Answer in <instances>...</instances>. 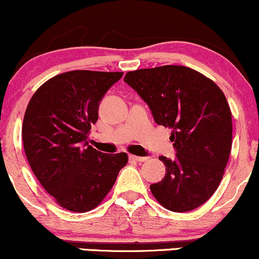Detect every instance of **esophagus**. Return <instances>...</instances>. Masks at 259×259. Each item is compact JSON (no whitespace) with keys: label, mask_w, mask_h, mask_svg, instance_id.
I'll use <instances>...</instances> for the list:
<instances>
[{"label":"esophagus","mask_w":259,"mask_h":259,"mask_svg":"<svg viewBox=\"0 0 259 259\" xmlns=\"http://www.w3.org/2000/svg\"><path fill=\"white\" fill-rule=\"evenodd\" d=\"M130 159L133 161H137V162H144V161L148 160V157L143 156H136V155H130Z\"/></svg>","instance_id":"34e87169"}]
</instances>
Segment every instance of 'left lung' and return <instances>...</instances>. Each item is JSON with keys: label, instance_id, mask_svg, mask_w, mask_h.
Returning <instances> with one entry per match:
<instances>
[{"label": "left lung", "instance_id": "left-lung-1", "mask_svg": "<svg viewBox=\"0 0 259 259\" xmlns=\"http://www.w3.org/2000/svg\"><path fill=\"white\" fill-rule=\"evenodd\" d=\"M123 81L147 103L155 122L172 130L176 157H159L166 175L150 185L155 199L173 212L201 206L217 190L232 149V112L224 93L181 65L130 71Z\"/></svg>", "mask_w": 259, "mask_h": 259}]
</instances>
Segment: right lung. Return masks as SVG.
I'll list each match as a JSON object with an SVG mask.
<instances>
[{
  "mask_svg": "<svg viewBox=\"0 0 259 259\" xmlns=\"http://www.w3.org/2000/svg\"><path fill=\"white\" fill-rule=\"evenodd\" d=\"M123 72L75 70L36 91L23 121L24 150L33 175L64 208L87 212L102 202L126 166L124 153L88 145L99 103Z\"/></svg>",
  "mask_w": 259,
  "mask_h": 259,
  "instance_id": "add662e5",
  "label": "right lung"
}]
</instances>
